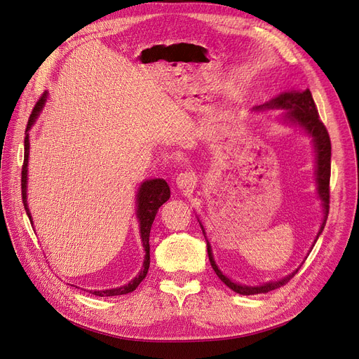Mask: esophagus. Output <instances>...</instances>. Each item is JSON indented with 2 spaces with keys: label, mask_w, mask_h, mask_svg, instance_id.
<instances>
[{
  "label": "esophagus",
  "mask_w": 359,
  "mask_h": 359,
  "mask_svg": "<svg viewBox=\"0 0 359 359\" xmlns=\"http://www.w3.org/2000/svg\"><path fill=\"white\" fill-rule=\"evenodd\" d=\"M176 184L177 187H180V189H194L196 186V176L191 172H183L177 175Z\"/></svg>",
  "instance_id": "1"
}]
</instances>
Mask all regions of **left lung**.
<instances>
[{
    "label": "left lung",
    "mask_w": 359,
    "mask_h": 359,
    "mask_svg": "<svg viewBox=\"0 0 359 359\" xmlns=\"http://www.w3.org/2000/svg\"><path fill=\"white\" fill-rule=\"evenodd\" d=\"M256 109H285V115H284V121L298 125L303 128L307 134L313 138V144H314V149H316V182H317V194L318 198L322 199V206H323V222L322 227H320L317 237L314 240V243L317 241L318 236L322 234L326 221H327V215H329V203H330V189H329V183H330V156H332V144H330V137L329 132L326 129V126L323 125V122L320 121L318 113H317V107L316 103L313 100V96L310 90H304V91H285L279 94L278 97L272 99L271 102L262 104ZM199 221V219H198ZM201 224V222H199ZM202 233L205 234L203 225L201 224ZM314 246V244H313ZM206 248H208V256H210V262L211 266L215 271L217 276L227 285L230 290H233L237 294L241 295H255V294H265L269 292L272 290H276L282 285H285L287 282L298 272V269H295L292 273H290L288 276L282 278L279 280H271L268 284H263L259 287H250V285H241L237 284V282H233L230 278L225 276L217 266V263L214 260L212 256V250H211V244L210 241L206 240Z\"/></svg>",
    "instance_id": "left-lung-1"
}]
</instances>
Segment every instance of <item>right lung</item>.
<instances>
[{"label": "right lung", "mask_w": 359, "mask_h": 359, "mask_svg": "<svg viewBox=\"0 0 359 359\" xmlns=\"http://www.w3.org/2000/svg\"><path fill=\"white\" fill-rule=\"evenodd\" d=\"M46 94L43 93L41 99L37 100V103L34 104L30 118L27 122V128H26V137H25V161H23V167H22V199H23V205L26 214L32 221V215L29 211L27 206V164H29V134L27 132L30 130V128L34 125L36 118L39 116V113L43 109V104L46 102ZM170 198V187L167 184L165 180L163 179H151L144 182L140 189H138V195H137V218L140 221V233H141V241H142V248L145 250V257H144V265L141 272L132 279L129 284L119 287V288H113V290H104V291H90L93 295L97 297H113V295H123V294H129L132 291H135L137 287L144 280V278L148 273V268H149V231H151V225L154 222L156 214L158 211L160 206L167 202Z\"/></svg>", "instance_id": "obj_1"}]
</instances>
